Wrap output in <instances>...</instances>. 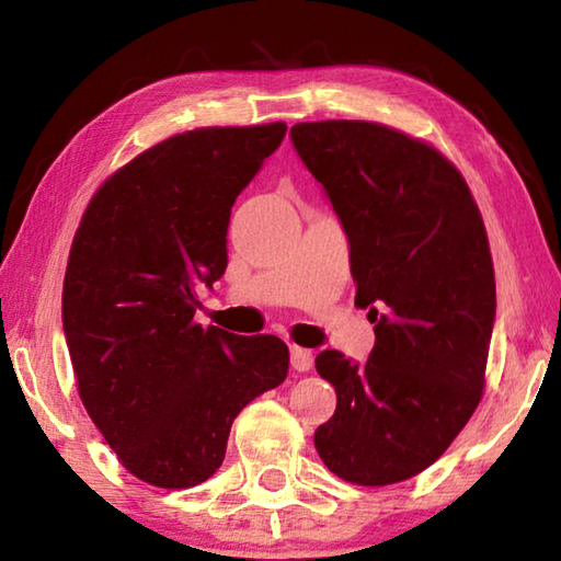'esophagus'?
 Instances as JSON below:
<instances>
[{
  "mask_svg": "<svg viewBox=\"0 0 561 561\" xmlns=\"http://www.w3.org/2000/svg\"><path fill=\"white\" fill-rule=\"evenodd\" d=\"M291 366L294 371H309V368L314 366V354H311L309 348L291 346Z\"/></svg>",
  "mask_w": 561,
  "mask_h": 561,
  "instance_id": "34e87169",
  "label": "esophagus"
}]
</instances>
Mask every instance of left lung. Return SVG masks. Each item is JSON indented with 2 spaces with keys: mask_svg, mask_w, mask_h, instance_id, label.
Here are the masks:
<instances>
[{
  "mask_svg": "<svg viewBox=\"0 0 561 561\" xmlns=\"http://www.w3.org/2000/svg\"><path fill=\"white\" fill-rule=\"evenodd\" d=\"M291 140L341 217L356 304L376 321L364 364L317 356L336 391L317 453L341 480L393 485L431 468L482 398L495 321L485 222L460 170L403 130L314 121Z\"/></svg>",
  "mask_w": 561,
  "mask_h": 561,
  "instance_id": "left-lung-1",
  "label": "left lung"
}]
</instances>
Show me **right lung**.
Wrapping results in <instances>:
<instances>
[{
	"label": "right lung",
	"mask_w": 561,
	"mask_h": 561,
	"mask_svg": "<svg viewBox=\"0 0 561 561\" xmlns=\"http://www.w3.org/2000/svg\"><path fill=\"white\" fill-rule=\"evenodd\" d=\"M287 123L175 133L93 193L66 264L61 317L81 403L123 468L185 490L225 460L237 413L277 388L289 348L195 321L222 277L227 225Z\"/></svg>",
	"instance_id": "add662e5"
}]
</instances>
